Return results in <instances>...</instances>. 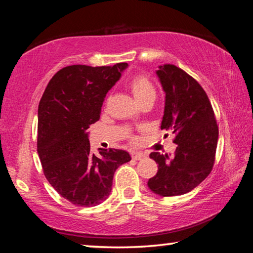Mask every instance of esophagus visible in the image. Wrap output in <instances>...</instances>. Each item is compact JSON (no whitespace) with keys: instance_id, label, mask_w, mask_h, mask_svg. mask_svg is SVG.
Segmentation results:
<instances>
[{"instance_id":"34e87169","label":"esophagus","mask_w":253,"mask_h":253,"mask_svg":"<svg viewBox=\"0 0 253 253\" xmlns=\"http://www.w3.org/2000/svg\"><path fill=\"white\" fill-rule=\"evenodd\" d=\"M131 157H132V160L139 161V160H143V158H145V154L140 153V152H131Z\"/></svg>"}]
</instances>
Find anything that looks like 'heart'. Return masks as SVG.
Listing matches in <instances>:
<instances>
[{"mask_svg": "<svg viewBox=\"0 0 253 253\" xmlns=\"http://www.w3.org/2000/svg\"><path fill=\"white\" fill-rule=\"evenodd\" d=\"M129 89L138 104L145 100H154L156 97L155 87L146 76L138 75L132 77L129 81Z\"/></svg>", "mask_w": 253, "mask_h": 253, "instance_id": "b5f03b06", "label": "heart"}]
</instances>
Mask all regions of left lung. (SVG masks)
Here are the masks:
<instances>
[{"instance_id": "1", "label": "left lung", "mask_w": 253, "mask_h": 253, "mask_svg": "<svg viewBox=\"0 0 253 253\" xmlns=\"http://www.w3.org/2000/svg\"><path fill=\"white\" fill-rule=\"evenodd\" d=\"M156 75L165 92L161 129L174 132L177 147L172 158L151 153L158 169L147 185L157 195H182L211 173L219 128L209 97L194 78L174 65L160 66Z\"/></svg>"}]
</instances>
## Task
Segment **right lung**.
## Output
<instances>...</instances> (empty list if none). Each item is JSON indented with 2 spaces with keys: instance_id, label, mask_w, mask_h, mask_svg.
<instances>
[{
  "instance_id": "obj_1",
  "label": "right lung",
  "mask_w": 253,
  "mask_h": 253,
  "mask_svg": "<svg viewBox=\"0 0 253 253\" xmlns=\"http://www.w3.org/2000/svg\"><path fill=\"white\" fill-rule=\"evenodd\" d=\"M75 65L49 81L38 109V154L51 186L72 204L96 207L108 198L114 174L129 153L99 148L92 154L88 128L99 121L102 102L126 69Z\"/></svg>"
}]
</instances>
